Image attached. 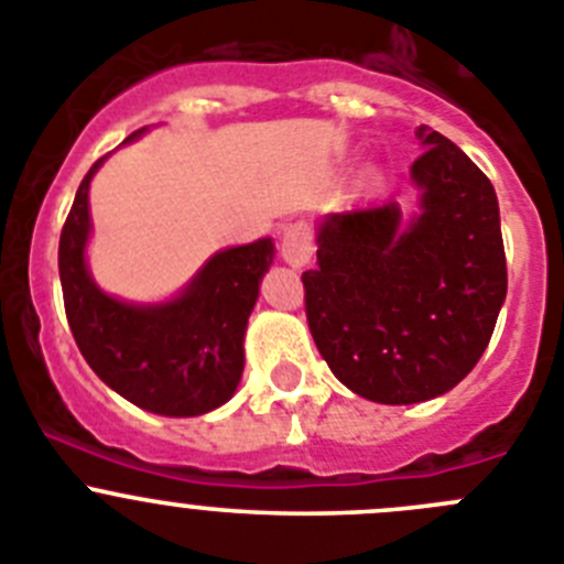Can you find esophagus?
Returning <instances> with one entry per match:
<instances>
[{
    "label": "esophagus",
    "instance_id": "esophagus-1",
    "mask_svg": "<svg viewBox=\"0 0 564 564\" xmlns=\"http://www.w3.org/2000/svg\"><path fill=\"white\" fill-rule=\"evenodd\" d=\"M279 251L282 260L291 268H304L313 257V235H310L307 224H291L285 226L282 237H279Z\"/></svg>",
    "mask_w": 564,
    "mask_h": 564
}]
</instances>
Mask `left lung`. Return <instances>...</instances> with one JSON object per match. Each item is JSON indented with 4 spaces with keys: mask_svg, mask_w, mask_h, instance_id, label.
I'll use <instances>...</instances> for the list:
<instances>
[{
    "mask_svg": "<svg viewBox=\"0 0 564 564\" xmlns=\"http://www.w3.org/2000/svg\"><path fill=\"white\" fill-rule=\"evenodd\" d=\"M420 212L397 200L333 212L302 273L318 352L346 389L383 405L451 391L481 360L506 299L498 195L473 159L416 128Z\"/></svg>",
    "mask_w": 564,
    "mask_h": 564,
    "instance_id": "left-lung-1",
    "label": "left lung"
}]
</instances>
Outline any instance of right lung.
<instances>
[{
    "label": "right lung",
    "instance_id": "right-lung-1",
    "mask_svg": "<svg viewBox=\"0 0 564 564\" xmlns=\"http://www.w3.org/2000/svg\"><path fill=\"white\" fill-rule=\"evenodd\" d=\"M142 133L144 128L126 142ZM102 162L106 156L80 181L58 242L64 307L77 349L108 389L144 411H215L240 383L246 324L273 262L271 237L218 251L173 302H120L102 293L86 268L89 184Z\"/></svg>",
    "mask_w": 564,
    "mask_h": 564
}]
</instances>
